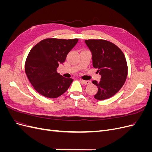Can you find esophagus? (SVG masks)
Instances as JSON below:
<instances>
[{
	"label": "esophagus",
	"mask_w": 152,
	"mask_h": 152,
	"mask_svg": "<svg viewBox=\"0 0 152 152\" xmlns=\"http://www.w3.org/2000/svg\"><path fill=\"white\" fill-rule=\"evenodd\" d=\"M80 82H82V84H84L85 85H88V84H91V82L89 80H80Z\"/></svg>",
	"instance_id": "esophagus-1"
}]
</instances>
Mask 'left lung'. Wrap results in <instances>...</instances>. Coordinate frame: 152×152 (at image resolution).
Here are the masks:
<instances>
[{
	"instance_id": "1",
	"label": "left lung",
	"mask_w": 152,
	"mask_h": 152,
	"mask_svg": "<svg viewBox=\"0 0 152 152\" xmlns=\"http://www.w3.org/2000/svg\"><path fill=\"white\" fill-rule=\"evenodd\" d=\"M92 53L94 68H98L101 80H93L98 87L94 98L98 100L112 97L124 86L127 76V64L122 50L116 45L103 39L86 40Z\"/></svg>"
}]
</instances>
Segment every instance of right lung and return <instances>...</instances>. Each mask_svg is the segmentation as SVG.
<instances>
[{"label":"right lung","mask_w":152,"mask_h":152,"mask_svg":"<svg viewBox=\"0 0 152 152\" xmlns=\"http://www.w3.org/2000/svg\"><path fill=\"white\" fill-rule=\"evenodd\" d=\"M78 39H45L29 52L25 65L26 75L38 93L45 97L56 98L67 91L73 82L56 71L65 62L67 54L77 43Z\"/></svg>","instance_id":"right-lung-1"}]
</instances>
